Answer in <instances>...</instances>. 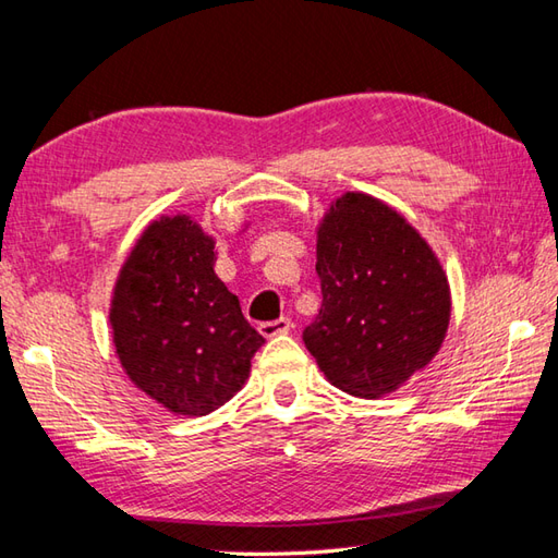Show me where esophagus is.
I'll list each match as a JSON object with an SVG mask.
<instances>
[{"instance_id": "esophagus-1", "label": "esophagus", "mask_w": 558, "mask_h": 558, "mask_svg": "<svg viewBox=\"0 0 558 558\" xmlns=\"http://www.w3.org/2000/svg\"><path fill=\"white\" fill-rule=\"evenodd\" d=\"M291 327H293V323L289 320V317H279V320H271V323H259V335L279 337V335H287Z\"/></svg>"}]
</instances>
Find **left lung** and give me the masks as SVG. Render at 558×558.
Here are the masks:
<instances>
[{"instance_id": "obj_1", "label": "left lung", "mask_w": 558, "mask_h": 558, "mask_svg": "<svg viewBox=\"0 0 558 558\" xmlns=\"http://www.w3.org/2000/svg\"><path fill=\"white\" fill-rule=\"evenodd\" d=\"M323 305L303 342L335 388L395 392L446 339L450 287L434 250L388 204L363 192L332 202L317 229Z\"/></svg>"}]
</instances>
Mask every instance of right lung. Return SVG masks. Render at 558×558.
I'll list each match as a JSON object with an SVG mask.
<instances>
[{"mask_svg":"<svg viewBox=\"0 0 558 558\" xmlns=\"http://www.w3.org/2000/svg\"><path fill=\"white\" fill-rule=\"evenodd\" d=\"M214 263V238L199 223L161 216L132 247L112 291V342L124 373L180 416L229 402L265 344Z\"/></svg>","mask_w":558,"mask_h":558,"instance_id":"right-lung-1","label":"right lung"}]
</instances>
